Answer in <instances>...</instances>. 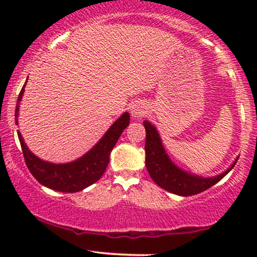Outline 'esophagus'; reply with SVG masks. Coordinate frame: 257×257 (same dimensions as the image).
<instances>
[{
  "mask_svg": "<svg viewBox=\"0 0 257 257\" xmlns=\"http://www.w3.org/2000/svg\"><path fill=\"white\" fill-rule=\"evenodd\" d=\"M131 113H132L133 117H137V118H140V117H143L144 114L146 113L145 106H143L141 104H135V105H133Z\"/></svg>",
  "mask_w": 257,
  "mask_h": 257,
  "instance_id": "esophagus-1",
  "label": "esophagus"
}]
</instances>
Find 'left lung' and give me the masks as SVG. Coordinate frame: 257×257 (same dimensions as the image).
<instances>
[{"label": "left lung", "instance_id": "left-lung-1", "mask_svg": "<svg viewBox=\"0 0 257 257\" xmlns=\"http://www.w3.org/2000/svg\"><path fill=\"white\" fill-rule=\"evenodd\" d=\"M144 125L146 129V168L153 181L168 192L179 194L182 197L193 196V194L203 192L214 186L216 182H219L223 176H226L238 161L235 159L229 169L215 178L205 179L185 173L184 170L179 169L168 157L155 126L147 120L144 122Z\"/></svg>", "mask_w": 257, "mask_h": 257}]
</instances>
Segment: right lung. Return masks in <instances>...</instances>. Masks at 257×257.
Segmentation results:
<instances>
[{"label": "right lung", "instance_id": "add662e5", "mask_svg": "<svg viewBox=\"0 0 257 257\" xmlns=\"http://www.w3.org/2000/svg\"><path fill=\"white\" fill-rule=\"evenodd\" d=\"M25 87V84H24ZM24 87L20 90L18 96L16 108V120L18 124V111H19V101L24 94ZM131 116L129 113L122 114L116 122L112 124L107 133L102 137L101 140L96 144L89 152H87L83 157L77 161L67 164H53L44 162L42 159L32 153L28 149L26 144L23 140L22 134L18 131L20 145H22L23 156H24L26 167L29 168L34 178L41 185L59 192H78L84 190L88 186L95 184L101 178L107 168L110 161V153L117 144L123 131L128 126Z\"/></svg>", "mask_w": 257, "mask_h": 257}]
</instances>
